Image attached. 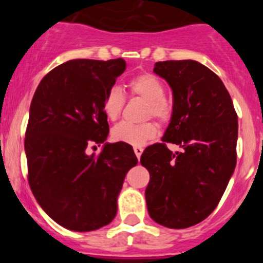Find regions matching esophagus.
Here are the masks:
<instances>
[{
  "label": "esophagus",
  "mask_w": 263,
  "mask_h": 263,
  "mask_svg": "<svg viewBox=\"0 0 263 263\" xmlns=\"http://www.w3.org/2000/svg\"><path fill=\"white\" fill-rule=\"evenodd\" d=\"M134 151H135V155L137 156V159H140L141 158V154H142V151H144V148H142L141 146H135Z\"/></svg>",
  "instance_id": "1"
}]
</instances>
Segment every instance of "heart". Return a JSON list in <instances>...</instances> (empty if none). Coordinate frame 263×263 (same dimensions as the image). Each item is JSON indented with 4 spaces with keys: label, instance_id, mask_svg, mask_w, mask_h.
<instances>
[{
    "label": "heart",
    "instance_id": "obj_1",
    "mask_svg": "<svg viewBox=\"0 0 263 263\" xmlns=\"http://www.w3.org/2000/svg\"><path fill=\"white\" fill-rule=\"evenodd\" d=\"M129 97L141 98L146 102L145 117L158 119L159 123L166 124L171 122L173 116V108L165 99V86L156 76L142 72L135 75L127 82ZM126 98L119 87H110L103 99V112L110 121H116L123 110ZM158 135V126L154 122L144 123H129L121 122L112 129L113 140L132 146H141L148 140Z\"/></svg>",
    "mask_w": 263,
    "mask_h": 263
}]
</instances>
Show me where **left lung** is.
<instances>
[{
	"label": "left lung",
	"instance_id": "1",
	"mask_svg": "<svg viewBox=\"0 0 263 263\" xmlns=\"http://www.w3.org/2000/svg\"><path fill=\"white\" fill-rule=\"evenodd\" d=\"M154 72L173 90V116L163 142L141 155L150 173L145 197L154 221L184 229L205 220L224 195L237 164L238 116L219 76L197 61L156 62Z\"/></svg>",
	"mask_w": 263,
	"mask_h": 263
}]
</instances>
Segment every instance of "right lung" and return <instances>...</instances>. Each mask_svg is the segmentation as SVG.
<instances>
[{
	"instance_id": "obj_1",
	"label": "right lung",
	"mask_w": 263,
	"mask_h": 263,
	"mask_svg": "<svg viewBox=\"0 0 263 263\" xmlns=\"http://www.w3.org/2000/svg\"><path fill=\"white\" fill-rule=\"evenodd\" d=\"M123 58L71 60L49 71L35 90L25 132L28 181L44 211L63 228L90 232L109 224L127 172L137 164L131 145L105 144L103 99L126 70Z\"/></svg>"
}]
</instances>
